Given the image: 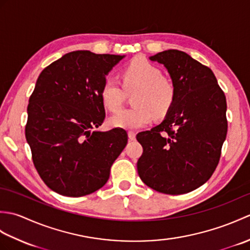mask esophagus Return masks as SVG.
I'll return each mask as SVG.
<instances>
[{
    "label": "esophagus",
    "mask_w": 250,
    "mask_h": 250,
    "mask_svg": "<svg viewBox=\"0 0 250 250\" xmlns=\"http://www.w3.org/2000/svg\"><path fill=\"white\" fill-rule=\"evenodd\" d=\"M128 136H129V140H131V141H134V140H135V137H136L135 132H133V131H129V132H128Z\"/></svg>",
    "instance_id": "34e87169"
}]
</instances>
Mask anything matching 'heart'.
I'll list each match as a JSON object with an SVG mask.
<instances>
[{
	"instance_id": "heart-1",
	"label": "heart",
	"mask_w": 250,
	"mask_h": 250,
	"mask_svg": "<svg viewBox=\"0 0 250 250\" xmlns=\"http://www.w3.org/2000/svg\"><path fill=\"white\" fill-rule=\"evenodd\" d=\"M124 87L137 89L133 102L135 106L122 109L110 117L113 126L139 129L149 124L153 114L163 116L171 107L175 98L174 84L162 77L160 68L145 58H135L121 72ZM101 99L106 108L117 111L124 100V90L113 77H107L101 88Z\"/></svg>"
}]
</instances>
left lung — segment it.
I'll return each instance as SVG.
<instances>
[{
    "label": "left lung",
    "mask_w": 250,
    "mask_h": 250,
    "mask_svg": "<svg viewBox=\"0 0 250 250\" xmlns=\"http://www.w3.org/2000/svg\"><path fill=\"white\" fill-rule=\"evenodd\" d=\"M163 64L175 88L173 104L160 125L141 132L137 172L148 187L184 194L210 178L227 136V101L213 71L188 54L168 49L149 57Z\"/></svg>",
    "instance_id": "1"
}]
</instances>
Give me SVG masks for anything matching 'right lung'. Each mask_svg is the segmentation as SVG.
I'll return each mask as SVG.
<instances>
[{
  "label": "right lung",
  "mask_w": 250,
  "mask_h": 250,
  "mask_svg": "<svg viewBox=\"0 0 250 250\" xmlns=\"http://www.w3.org/2000/svg\"><path fill=\"white\" fill-rule=\"evenodd\" d=\"M125 56L68 52L45 67L28 105L25 139L41 178L55 192L83 196L102 188L128 143L121 128H94L105 119L101 88Z\"/></svg>",
  "instance_id": "add662e5"
}]
</instances>
